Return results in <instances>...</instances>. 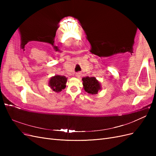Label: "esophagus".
<instances>
[{"instance_id":"esophagus-1","label":"esophagus","mask_w":156,"mask_h":156,"mask_svg":"<svg viewBox=\"0 0 156 156\" xmlns=\"http://www.w3.org/2000/svg\"><path fill=\"white\" fill-rule=\"evenodd\" d=\"M75 76H76L77 78H79L81 76V73H80V72H77V73H76V75H75Z\"/></svg>"}]
</instances>
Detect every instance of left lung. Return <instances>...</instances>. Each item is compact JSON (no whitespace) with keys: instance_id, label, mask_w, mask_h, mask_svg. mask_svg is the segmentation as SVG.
<instances>
[{"instance_id":"8db88e82","label":"left lung","mask_w":156,"mask_h":156,"mask_svg":"<svg viewBox=\"0 0 156 156\" xmlns=\"http://www.w3.org/2000/svg\"><path fill=\"white\" fill-rule=\"evenodd\" d=\"M82 81L84 90L90 94H96L101 88L100 82L95 77H83Z\"/></svg>"}]
</instances>
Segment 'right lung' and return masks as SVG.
I'll list each match as a JSON object with an SVG mask.
<instances>
[{
  "label": "right lung",
  "instance_id": "1",
  "mask_svg": "<svg viewBox=\"0 0 156 156\" xmlns=\"http://www.w3.org/2000/svg\"><path fill=\"white\" fill-rule=\"evenodd\" d=\"M67 78L62 75H55L49 81V86L55 92H60L66 88Z\"/></svg>",
  "mask_w": 156,
  "mask_h": 156
}]
</instances>
